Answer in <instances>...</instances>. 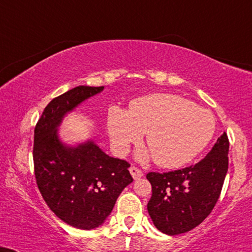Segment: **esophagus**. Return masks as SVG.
Segmentation results:
<instances>
[{
  "mask_svg": "<svg viewBox=\"0 0 252 252\" xmlns=\"http://www.w3.org/2000/svg\"><path fill=\"white\" fill-rule=\"evenodd\" d=\"M130 173H131V176L133 179H139V178L143 177V172L141 168L136 167V166H131L130 167Z\"/></svg>",
  "mask_w": 252,
  "mask_h": 252,
  "instance_id": "esophagus-1",
  "label": "esophagus"
}]
</instances>
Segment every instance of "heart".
Instances as JSON below:
<instances>
[{
    "label": "heart",
    "mask_w": 252,
    "mask_h": 252,
    "mask_svg": "<svg viewBox=\"0 0 252 252\" xmlns=\"http://www.w3.org/2000/svg\"><path fill=\"white\" fill-rule=\"evenodd\" d=\"M108 130L120 152H126L145 133L155 163L174 168L189 163L209 144L215 133V119L211 111L183 96L157 93L131 101L128 113L110 108Z\"/></svg>",
    "instance_id": "1"
}]
</instances>
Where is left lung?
Listing matches in <instances>:
<instances>
[{
	"instance_id": "left-lung-1",
	"label": "left lung",
	"mask_w": 252,
	"mask_h": 252,
	"mask_svg": "<svg viewBox=\"0 0 252 252\" xmlns=\"http://www.w3.org/2000/svg\"><path fill=\"white\" fill-rule=\"evenodd\" d=\"M228 152L229 139L224 132L195 165L146 174L152 186L148 212L158 230L171 236L184 234L211 214L228 171Z\"/></svg>"
}]
</instances>
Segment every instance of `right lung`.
<instances>
[{"mask_svg":"<svg viewBox=\"0 0 252 252\" xmlns=\"http://www.w3.org/2000/svg\"><path fill=\"white\" fill-rule=\"evenodd\" d=\"M101 91L103 86H79L55 97L34 128V177L41 196L60 220L84 230L102 224L133 181L128 161L109 157L94 142L72 148L58 138L65 114Z\"/></svg>","mask_w":252,"mask_h":252,"instance_id":"obj_1","label":"right lung"}]
</instances>
